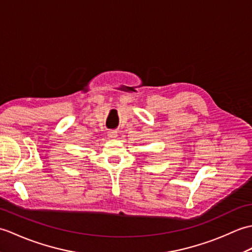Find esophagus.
<instances>
[{
    "label": "esophagus",
    "mask_w": 252,
    "mask_h": 252,
    "mask_svg": "<svg viewBox=\"0 0 252 252\" xmlns=\"http://www.w3.org/2000/svg\"><path fill=\"white\" fill-rule=\"evenodd\" d=\"M108 136H109L110 138H116V137H117V132H116L115 130H110V131L108 132Z\"/></svg>",
    "instance_id": "34e87169"
}]
</instances>
